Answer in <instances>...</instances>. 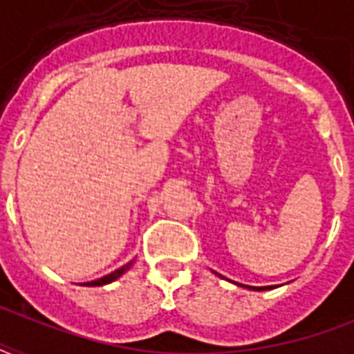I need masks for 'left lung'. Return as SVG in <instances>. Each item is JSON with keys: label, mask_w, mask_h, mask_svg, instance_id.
I'll list each match as a JSON object with an SVG mask.
<instances>
[{"label": "left lung", "mask_w": 354, "mask_h": 354, "mask_svg": "<svg viewBox=\"0 0 354 354\" xmlns=\"http://www.w3.org/2000/svg\"><path fill=\"white\" fill-rule=\"evenodd\" d=\"M239 286H246L250 290H270L272 286H248V285H239Z\"/></svg>", "instance_id": "obj_1"}]
</instances>
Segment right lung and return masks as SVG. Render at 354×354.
I'll return each mask as SVG.
<instances>
[{
	"mask_svg": "<svg viewBox=\"0 0 354 354\" xmlns=\"http://www.w3.org/2000/svg\"><path fill=\"white\" fill-rule=\"evenodd\" d=\"M133 261H130V263H127L124 266H121V268H118L115 272H112V274L104 275V277H101V279H95V281H90V283H84V286H102V285H108V283H112V281H115L118 277H121L127 270H130V266H132Z\"/></svg>",
	"mask_w": 354,
	"mask_h": 354,
	"instance_id": "obj_1",
	"label": "right lung"
}]
</instances>
